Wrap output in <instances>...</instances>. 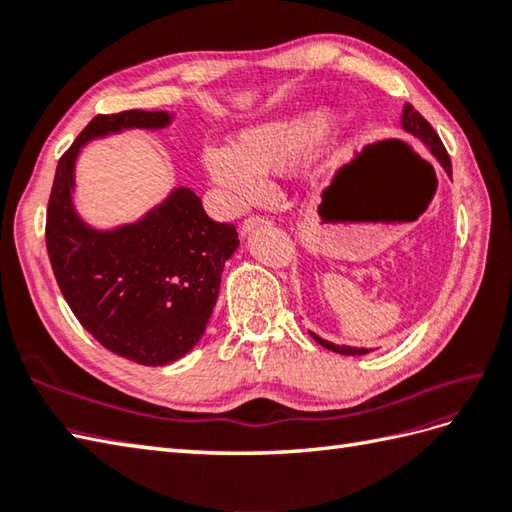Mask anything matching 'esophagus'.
I'll return each instance as SVG.
<instances>
[{"instance_id": "34e87169", "label": "esophagus", "mask_w": 512, "mask_h": 512, "mask_svg": "<svg viewBox=\"0 0 512 512\" xmlns=\"http://www.w3.org/2000/svg\"><path fill=\"white\" fill-rule=\"evenodd\" d=\"M264 224H268V217H264V215H250V217H246V220L242 222V235H248L250 231H253V228L264 226Z\"/></svg>"}]
</instances>
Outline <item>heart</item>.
<instances>
[{
	"instance_id": "heart-1",
	"label": "heart",
	"mask_w": 512,
	"mask_h": 512,
	"mask_svg": "<svg viewBox=\"0 0 512 512\" xmlns=\"http://www.w3.org/2000/svg\"><path fill=\"white\" fill-rule=\"evenodd\" d=\"M328 125L330 114L325 110L253 125L242 129L233 145L204 149V169L235 202H248L259 191V173L290 167L319 143Z\"/></svg>"
}]
</instances>
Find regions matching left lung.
<instances>
[{"instance_id": "obj_1", "label": "left lung", "mask_w": 512, "mask_h": 512, "mask_svg": "<svg viewBox=\"0 0 512 512\" xmlns=\"http://www.w3.org/2000/svg\"><path fill=\"white\" fill-rule=\"evenodd\" d=\"M402 129H405V132H409L411 136H416L418 140H422L424 147H427V149L431 151V154L438 158V162L444 167V171H447L449 176H451V158H449V154H447V149H444L438 132L429 125L427 118H424L418 110H413L411 103H405V110H402ZM310 334H312V332H310ZM312 339L317 341L319 345L328 347V350H332V352H336V354H345V356H363V354L372 352V350H365V347L334 345V343H330V341L321 339V336H317V334H312Z\"/></svg>"}]
</instances>
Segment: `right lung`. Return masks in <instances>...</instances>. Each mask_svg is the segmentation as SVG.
<instances>
[{"instance_id":"1","label":"right lung","mask_w":512,"mask_h":512,"mask_svg":"<svg viewBox=\"0 0 512 512\" xmlns=\"http://www.w3.org/2000/svg\"><path fill=\"white\" fill-rule=\"evenodd\" d=\"M171 118L145 110L94 116L59 160L46 215L48 257L74 317L110 352L149 367L178 361L202 339L237 231L213 222L187 187L134 224L96 231L74 209V165L94 138L162 129Z\"/></svg>"}]
</instances>
